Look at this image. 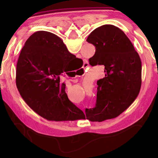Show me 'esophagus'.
<instances>
[{
	"label": "esophagus",
	"instance_id": "obj_1",
	"mask_svg": "<svg viewBox=\"0 0 158 158\" xmlns=\"http://www.w3.org/2000/svg\"><path fill=\"white\" fill-rule=\"evenodd\" d=\"M88 65H89V63H88V61H85V62H84V64H83V69H86L87 67L88 66ZM77 75H76V77H77Z\"/></svg>",
	"mask_w": 158,
	"mask_h": 158
}]
</instances>
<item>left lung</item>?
Listing matches in <instances>:
<instances>
[{
	"label": "left lung",
	"mask_w": 158,
	"mask_h": 158,
	"mask_svg": "<svg viewBox=\"0 0 158 158\" xmlns=\"http://www.w3.org/2000/svg\"><path fill=\"white\" fill-rule=\"evenodd\" d=\"M86 41L96 48L89 64L105 66V77L97 81L96 106L85 109L88 119L100 122L119 116L138 96L141 60L125 33L113 25L94 30Z\"/></svg>",
	"instance_id": "8db88e82"
}]
</instances>
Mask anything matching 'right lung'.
<instances>
[{
  "instance_id": "1",
  "label": "right lung",
  "mask_w": 158,
  "mask_h": 158,
  "mask_svg": "<svg viewBox=\"0 0 158 158\" xmlns=\"http://www.w3.org/2000/svg\"><path fill=\"white\" fill-rule=\"evenodd\" d=\"M76 58L52 32L37 31L26 41L17 63L16 85L25 102L43 118L62 122L84 117L60 83L69 62Z\"/></svg>"
}]
</instances>
